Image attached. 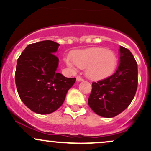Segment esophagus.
<instances>
[{
    "instance_id": "esophagus-1",
    "label": "esophagus",
    "mask_w": 151,
    "mask_h": 151,
    "mask_svg": "<svg viewBox=\"0 0 151 151\" xmlns=\"http://www.w3.org/2000/svg\"><path fill=\"white\" fill-rule=\"evenodd\" d=\"M77 82H82V81H83V79H82V77H80V76H77Z\"/></svg>"
}]
</instances>
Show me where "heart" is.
Wrapping results in <instances>:
<instances>
[{
  "instance_id": "b5f03b06",
  "label": "heart",
  "mask_w": 151,
  "mask_h": 151,
  "mask_svg": "<svg viewBox=\"0 0 151 151\" xmlns=\"http://www.w3.org/2000/svg\"><path fill=\"white\" fill-rule=\"evenodd\" d=\"M73 61L81 69L86 68V75L90 80H102L110 76L116 66V56L114 51L104 47H90L78 50L73 54ZM68 66H74L69 58Z\"/></svg>"
}]
</instances>
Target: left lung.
I'll list each match as a JSON object with an SVG mask.
<instances>
[{
	"instance_id": "1",
	"label": "left lung",
	"mask_w": 151,
	"mask_h": 151,
	"mask_svg": "<svg viewBox=\"0 0 151 151\" xmlns=\"http://www.w3.org/2000/svg\"><path fill=\"white\" fill-rule=\"evenodd\" d=\"M88 105L98 115L112 118L124 111L137 88V63L127 48L120 46L119 63L110 77L92 83Z\"/></svg>"
}]
</instances>
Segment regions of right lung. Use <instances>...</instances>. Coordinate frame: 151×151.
I'll use <instances>...</instances> for the list:
<instances>
[{"label": "right lung", "instance_id": "obj_1", "mask_svg": "<svg viewBox=\"0 0 151 151\" xmlns=\"http://www.w3.org/2000/svg\"><path fill=\"white\" fill-rule=\"evenodd\" d=\"M59 44L44 40L29 44L17 60L15 82L19 96L27 107L38 114H48L63 104L76 78L57 73Z\"/></svg>", "mask_w": 151, "mask_h": 151}]
</instances>
